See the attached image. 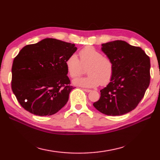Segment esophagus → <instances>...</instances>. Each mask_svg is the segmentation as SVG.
<instances>
[{
    "instance_id": "esophagus-1",
    "label": "esophagus",
    "mask_w": 160,
    "mask_h": 160,
    "mask_svg": "<svg viewBox=\"0 0 160 160\" xmlns=\"http://www.w3.org/2000/svg\"><path fill=\"white\" fill-rule=\"evenodd\" d=\"M83 91L86 92V93H89V92L91 91V90H89V89H86V88H83Z\"/></svg>"
}]
</instances>
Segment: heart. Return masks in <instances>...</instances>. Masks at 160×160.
Returning a JSON list of instances; mask_svg holds the SVG:
<instances>
[{"instance_id":"heart-1","label":"heart","mask_w":160,"mask_h":160,"mask_svg":"<svg viewBox=\"0 0 160 160\" xmlns=\"http://www.w3.org/2000/svg\"><path fill=\"white\" fill-rule=\"evenodd\" d=\"M79 58L76 54L69 55L65 61V66L69 75L76 77L87 67L88 75L73 79L75 86L84 88H95L100 85H106L110 82L114 73V64L110 58L103 56L102 53L92 46H86L79 51Z\"/></svg>"}]
</instances>
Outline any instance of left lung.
<instances>
[{
  "instance_id": "left-lung-1",
  "label": "left lung",
  "mask_w": 160,
  "mask_h": 160,
  "mask_svg": "<svg viewBox=\"0 0 160 160\" xmlns=\"http://www.w3.org/2000/svg\"><path fill=\"white\" fill-rule=\"evenodd\" d=\"M101 50L112 61L114 73L108 86L100 90L94 108L110 116L129 112L136 108L150 84V58L140 47L124 41L102 43Z\"/></svg>"
}]
</instances>
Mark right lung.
Listing matches in <instances>:
<instances>
[{
    "mask_svg": "<svg viewBox=\"0 0 160 160\" xmlns=\"http://www.w3.org/2000/svg\"><path fill=\"white\" fill-rule=\"evenodd\" d=\"M77 50L74 43L47 38L19 51L12 63V90L24 110L49 116L66 105L74 88L65 61Z\"/></svg>",
    "mask_w": 160,
    "mask_h": 160,
    "instance_id": "1",
    "label": "right lung"
}]
</instances>
